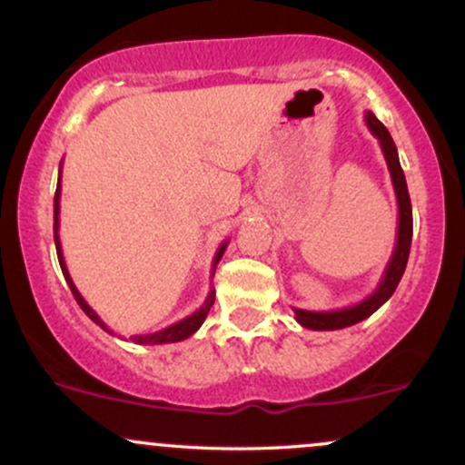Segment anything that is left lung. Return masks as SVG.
Listing matches in <instances>:
<instances>
[{"label":"left lung","instance_id":"left-lung-1","mask_svg":"<svg viewBox=\"0 0 465 465\" xmlns=\"http://www.w3.org/2000/svg\"><path fill=\"white\" fill-rule=\"evenodd\" d=\"M367 129L371 131V135L376 137L378 143H381L382 154H385V162L389 168V174H391L393 190H396V201H398V232H396V247H393L391 258H389V264L382 273L381 282H378L376 291L371 295H367L365 300L354 303V306L336 308V311H302V308H292L295 311L297 323L303 325L308 330H341L348 328V325H354L367 319L373 314L378 308L385 303L389 297L393 295L400 280H402L404 269H407L409 251H411V236H413V212H411V199L407 190V179H404L402 165H400L398 159V148L393 143L391 135H389L387 126L378 120L371 111L365 114Z\"/></svg>","mask_w":465,"mask_h":465}]
</instances>
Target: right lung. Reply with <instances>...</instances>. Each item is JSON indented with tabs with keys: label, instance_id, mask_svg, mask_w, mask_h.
I'll return each instance as SVG.
<instances>
[{
	"label": "right lung",
	"instance_id": "add662e5",
	"mask_svg": "<svg viewBox=\"0 0 465 465\" xmlns=\"http://www.w3.org/2000/svg\"><path fill=\"white\" fill-rule=\"evenodd\" d=\"M61 168H63V162H61ZM58 214H61V173H58V183H56V194H54V242H56V255H58V264H61V271H63V275H65V282H67V286L72 288V295L76 297L78 306L83 308V312L87 314V317L92 319L94 323H98L100 328L104 330V332L114 334V330H111L109 325H106V323L103 322V319H100L98 314H95L94 308L89 306L87 302H84V297L80 295V292H78V288H76V284H74L72 275H69V271H67V264H65V258H63V249H61V236H58V227H61V221H58ZM227 244H229V240H225V242H223L221 247H218L216 255H214V260H212V277H214V273H216V264H218V260L223 258V253H225ZM214 297H216V292H214V288H212V291L207 292L205 302L201 303V308H199V311H194V312H192V314H188V317H185V319H181V322H177V323L168 325V328L159 330V332H153V334H135V336H131V341H133V343H140V345H162V343H177V341H183V339H188V336L194 334L196 330H199L201 325H203V322H205L207 312H210V308L214 306Z\"/></svg>",
	"mask_w": 465,
	"mask_h": 465
}]
</instances>
